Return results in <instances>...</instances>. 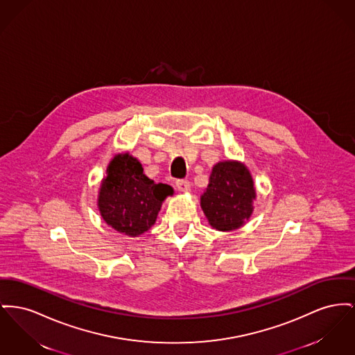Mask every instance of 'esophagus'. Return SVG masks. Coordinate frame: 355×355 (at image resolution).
<instances>
[{"instance_id":"esophagus-1","label":"esophagus","mask_w":355,"mask_h":355,"mask_svg":"<svg viewBox=\"0 0 355 355\" xmlns=\"http://www.w3.org/2000/svg\"><path fill=\"white\" fill-rule=\"evenodd\" d=\"M175 187H177V189H178L180 191H182V193H188V191H190V182H189L188 180H178V181L175 182Z\"/></svg>"}]
</instances>
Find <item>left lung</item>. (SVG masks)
I'll list each match as a JSON object with an SVG mask.
<instances>
[{
  "label": "left lung",
  "instance_id": "8db88e82",
  "mask_svg": "<svg viewBox=\"0 0 355 355\" xmlns=\"http://www.w3.org/2000/svg\"><path fill=\"white\" fill-rule=\"evenodd\" d=\"M256 187L250 168L240 161H220L211 167L200 205L213 230L230 232L250 221Z\"/></svg>",
  "mask_w": 355,
  "mask_h": 355
}]
</instances>
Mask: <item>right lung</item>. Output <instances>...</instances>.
<instances>
[{
  "instance_id": "1",
  "label": "right lung",
  "mask_w": 355,
  "mask_h": 355,
  "mask_svg": "<svg viewBox=\"0 0 355 355\" xmlns=\"http://www.w3.org/2000/svg\"><path fill=\"white\" fill-rule=\"evenodd\" d=\"M174 190L147 178L141 162L128 151L110 161L98 191V210L105 224L128 237L150 230L162 202Z\"/></svg>"
}]
</instances>
